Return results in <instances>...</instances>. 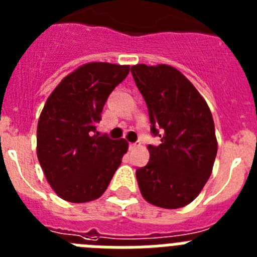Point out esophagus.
I'll return each mask as SVG.
<instances>
[{"instance_id":"34e87169","label":"esophagus","mask_w":257,"mask_h":257,"mask_svg":"<svg viewBox=\"0 0 257 257\" xmlns=\"http://www.w3.org/2000/svg\"><path fill=\"white\" fill-rule=\"evenodd\" d=\"M136 147H138V144H136V143H130V144H128V148H130L131 151H133V149H135Z\"/></svg>"}]
</instances>
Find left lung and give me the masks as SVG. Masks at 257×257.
Masks as SVG:
<instances>
[{
	"label": "left lung",
	"mask_w": 257,
	"mask_h": 257,
	"mask_svg": "<svg viewBox=\"0 0 257 257\" xmlns=\"http://www.w3.org/2000/svg\"><path fill=\"white\" fill-rule=\"evenodd\" d=\"M131 73L148 106L152 134L161 138L160 145H148L147 166L136 170L142 196L158 207H184L212 172L217 140L211 110L176 68L136 64Z\"/></svg>",
	"instance_id": "left-lung-1"
}]
</instances>
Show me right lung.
I'll list each match as a JSON object with an SVG mask.
<instances>
[{"label":"right lung","mask_w":257,"mask_h":257,"mask_svg":"<svg viewBox=\"0 0 257 257\" xmlns=\"http://www.w3.org/2000/svg\"><path fill=\"white\" fill-rule=\"evenodd\" d=\"M128 72V65L87 63L61 79L47 97L37 124V157L61 199H97L121 165L128 143L100 135L96 123L109 94Z\"/></svg>","instance_id":"add662e5"}]
</instances>
